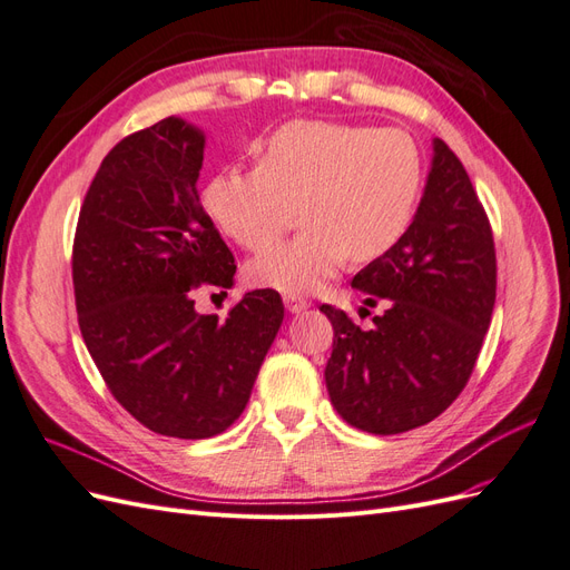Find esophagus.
<instances>
[{
  "label": "esophagus",
  "mask_w": 570,
  "mask_h": 570,
  "mask_svg": "<svg viewBox=\"0 0 570 570\" xmlns=\"http://www.w3.org/2000/svg\"><path fill=\"white\" fill-rule=\"evenodd\" d=\"M283 302H285V308H287L289 314H302V312H306L308 306H312V302H306V299H302L297 295H285Z\"/></svg>",
  "instance_id": "34e87169"
}]
</instances>
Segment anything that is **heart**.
I'll return each mask as SVG.
<instances>
[{
	"label": "heart",
	"mask_w": 570,
	"mask_h": 570,
	"mask_svg": "<svg viewBox=\"0 0 570 570\" xmlns=\"http://www.w3.org/2000/svg\"><path fill=\"white\" fill-rule=\"evenodd\" d=\"M254 168H228L204 187V209L239 247L262 252L299 204L306 228L256 256L252 283L306 295L354 256L373 262L404 237L423 183L421 151L396 128L299 118L256 142Z\"/></svg>",
	"instance_id": "obj_1"
}]
</instances>
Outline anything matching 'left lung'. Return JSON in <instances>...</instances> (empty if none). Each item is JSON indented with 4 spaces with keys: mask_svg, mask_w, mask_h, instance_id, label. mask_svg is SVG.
Wrapping results in <instances>:
<instances>
[{
    "mask_svg": "<svg viewBox=\"0 0 570 570\" xmlns=\"http://www.w3.org/2000/svg\"><path fill=\"white\" fill-rule=\"evenodd\" d=\"M352 287L371 295L364 304L385 299L387 308L373 316V331H361L340 308L321 306L335 331L325 366L333 406L373 435L438 419L469 383L497 295L490 220L456 154L438 137L411 226Z\"/></svg>",
    "mask_w": 570,
    "mask_h": 570,
    "instance_id": "left-lung-1",
    "label": "left lung"
}]
</instances>
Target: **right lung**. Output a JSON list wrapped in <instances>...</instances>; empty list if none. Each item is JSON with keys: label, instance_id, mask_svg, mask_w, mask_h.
Here are the masks:
<instances>
[{"label": "right lung", "instance_id": "right-lung-1", "mask_svg": "<svg viewBox=\"0 0 570 570\" xmlns=\"http://www.w3.org/2000/svg\"><path fill=\"white\" fill-rule=\"evenodd\" d=\"M206 135L180 116L120 140L85 195L76 243L78 325L111 394L166 438L204 440L245 411L285 316L275 289L247 292L226 321L193 292L233 287L235 258L204 214Z\"/></svg>", "mask_w": 570, "mask_h": 570}]
</instances>
